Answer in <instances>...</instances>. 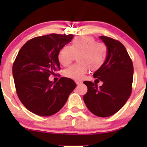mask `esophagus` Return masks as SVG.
Wrapping results in <instances>:
<instances>
[{"mask_svg":"<svg viewBox=\"0 0 147 147\" xmlns=\"http://www.w3.org/2000/svg\"><path fill=\"white\" fill-rule=\"evenodd\" d=\"M76 84H77V85H81V84H82V82H79V81H76Z\"/></svg>","mask_w":147,"mask_h":147,"instance_id":"obj_1","label":"esophagus"}]
</instances>
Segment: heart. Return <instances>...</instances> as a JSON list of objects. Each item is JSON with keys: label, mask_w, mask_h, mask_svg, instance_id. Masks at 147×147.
<instances>
[{"label": "heart", "mask_w": 147, "mask_h": 147, "mask_svg": "<svg viewBox=\"0 0 147 147\" xmlns=\"http://www.w3.org/2000/svg\"><path fill=\"white\" fill-rule=\"evenodd\" d=\"M79 63L72 65L63 70V75L74 80H81L90 68L92 71L104 65L108 55V48L104 43H97L91 36L77 37L70 46H63L57 55L59 62L67 66L77 56Z\"/></svg>", "instance_id": "b5f03b06"}]
</instances>
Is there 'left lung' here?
Segmentation results:
<instances>
[{"mask_svg":"<svg viewBox=\"0 0 147 147\" xmlns=\"http://www.w3.org/2000/svg\"><path fill=\"white\" fill-rule=\"evenodd\" d=\"M99 38L107 47L108 55L104 65L94 72L93 77L103 84L97 87L95 81V83L85 81L84 84L88 91L83 99L92 113L106 117L120 110L129 98L132 90L133 65L122 43L110 37Z\"/></svg>","mask_w":147,"mask_h":147,"instance_id":"left-lung-1","label":"left lung"}]
</instances>
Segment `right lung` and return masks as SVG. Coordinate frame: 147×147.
<instances>
[{
	"mask_svg": "<svg viewBox=\"0 0 147 147\" xmlns=\"http://www.w3.org/2000/svg\"><path fill=\"white\" fill-rule=\"evenodd\" d=\"M73 36L51 34L35 37L18 52L13 64V77L18 98L30 112L40 116L55 114L75 88L71 79L61 77L56 84L48 79L60 69L58 52Z\"/></svg>",
	"mask_w": 147,
	"mask_h": 147,
	"instance_id": "obj_1",
	"label": "right lung"
}]
</instances>
